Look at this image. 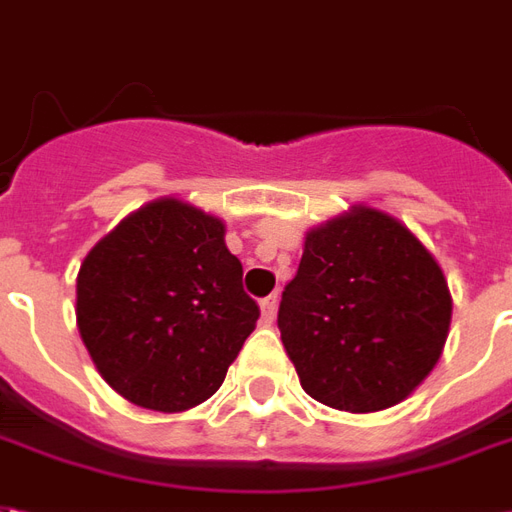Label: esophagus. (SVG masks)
Listing matches in <instances>:
<instances>
[{"mask_svg": "<svg viewBox=\"0 0 512 512\" xmlns=\"http://www.w3.org/2000/svg\"><path fill=\"white\" fill-rule=\"evenodd\" d=\"M259 305H261V319H264V324L275 322V313H278V294H270V297H264Z\"/></svg>", "mask_w": 512, "mask_h": 512, "instance_id": "34e87169", "label": "esophagus"}]
</instances>
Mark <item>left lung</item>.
Here are the masks:
<instances>
[{
	"mask_svg": "<svg viewBox=\"0 0 512 512\" xmlns=\"http://www.w3.org/2000/svg\"><path fill=\"white\" fill-rule=\"evenodd\" d=\"M450 313L434 256L398 220L363 207L305 237L278 330L311 398L379 412L431 374Z\"/></svg>",
	"mask_w": 512,
	"mask_h": 512,
	"instance_id": "1",
	"label": "left lung"
}]
</instances>
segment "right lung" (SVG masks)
<instances>
[{
  "mask_svg": "<svg viewBox=\"0 0 512 512\" xmlns=\"http://www.w3.org/2000/svg\"><path fill=\"white\" fill-rule=\"evenodd\" d=\"M84 346L130 404L182 412L218 390L259 319L223 223L177 199L119 223L78 270Z\"/></svg>",
  "mask_w": 512,
  "mask_h": 512,
  "instance_id": "obj_1",
  "label": "right lung"
}]
</instances>
